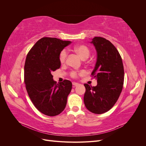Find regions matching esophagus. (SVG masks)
Listing matches in <instances>:
<instances>
[{
    "label": "esophagus",
    "instance_id": "esophagus-1",
    "mask_svg": "<svg viewBox=\"0 0 146 146\" xmlns=\"http://www.w3.org/2000/svg\"><path fill=\"white\" fill-rule=\"evenodd\" d=\"M72 85H73L74 86H78V85H79V83H76V82H73V83H72Z\"/></svg>",
    "mask_w": 146,
    "mask_h": 146
}]
</instances>
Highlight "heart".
Wrapping results in <instances>:
<instances>
[{
    "label": "heart",
    "instance_id": "b5f03b06",
    "mask_svg": "<svg viewBox=\"0 0 146 146\" xmlns=\"http://www.w3.org/2000/svg\"><path fill=\"white\" fill-rule=\"evenodd\" d=\"M73 50L82 60H86L87 58H88V56H89L90 54V51L88 47L85 45L83 44H78L75 46L73 48ZM67 56L68 53L65 49L61 52L59 57V60L61 63H64L65 62L66 58H67ZM71 76L73 77H76L77 73L73 72L71 74Z\"/></svg>",
    "mask_w": 146,
    "mask_h": 146
}]
</instances>
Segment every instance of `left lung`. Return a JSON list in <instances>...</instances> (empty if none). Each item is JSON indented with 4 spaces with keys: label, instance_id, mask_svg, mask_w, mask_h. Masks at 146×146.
<instances>
[{
    "label": "left lung",
    "instance_id": "1",
    "mask_svg": "<svg viewBox=\"0 0 146 146\" xmlns=\"http://www.w3.org/2000/svg\"><path fill=\"white\" fill-rule=\"evenodd\" d=\"M97 52V60L91 75L98 85L91 86L84 84L85 107L91 113L102 114L116 104L122 91L124 70L121 56L110 41L102 37H94L90 42Z\"/></svg>",
    "mask_w": 146,
    "mask_h": 146
}]
</instances>
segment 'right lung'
<instances>
[{"label":"right lung","instance_id":"add662e5","mask_svg":"<svg viewBox=\"0 0 146 146\" xmlns=\"http://www.w3.org/2000/svg\"><path fill=\"white\" fill-rule=\"evenodd\" d=\"M71 41L44 37L35 43L26 57L24 82L32 103L39 111L55 116L64 110L72 83L65 80L56 83L52 72L59 69L60 54Z\"/></svg>","mask_w":146,"mask_h":146}]
</instances>
